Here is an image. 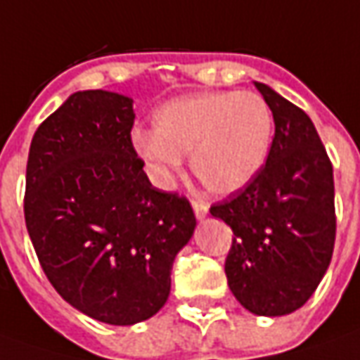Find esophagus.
<instances>
[{
	"label": "esophagus",
	"mask_w": 360,
	"mask_h": 360,
	"mask_svg": "<svg viewBox=\"0 0 360 360\" xmlns=\"http://www.w3.org/2000/svg\"><path fill=\"white\" fill-rule=\"evenodd\" d=\"M193 212H195V217H197L199 221H202V219L209 214V207H207L205 202H200V200H195V202H193Z\"/></svg>",
	"instance_id": "1"
}]
</instances>
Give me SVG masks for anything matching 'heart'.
<instances>
[{
    "instance_id": "obj_1",
    "label": "heart",
    "mask_w": 360,
    "mask_h": 360,
    "mask_svg": "<svg viewBox=\"0 0 360 360\" xmlns=\"http://www.w3.org/2000/svg\"><path fill=\"white\" fill-rule=\"evenodd\" d=\"M274 138V116L256 92H199L165 102L138 129L131 146L155 183L167 185L191 171L205 189L226 197L246 189L264 169Z\"/></svg>"
}]
</instances>
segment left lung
Wrapping results in <instances>:
<instances>
[{
  "instance_id": "1",
  "label": "left lung",
  "mask_w": 360,
  "mask_h": 360,
  "mask_svg": "<svg viewBox=\"0 0 360 360\" xmlns=\"http://www.w3.org/2000/svg\"><path fill=\"white\" fill-rule=\"evenodd\" d=\"M272 110L270 155L240 193L211 207L234 232L224 264L244 309L278 317L300 309L329 268L335 244L333 165L309 116L254 82Z\"/></svg>"
}]
</instances>
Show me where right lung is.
Returning a JSON list of instances; mask_svg holds the SVG:
<instances>
[{"label": "right lung", "mask_w": 360, "mask_h": 360, "mask_svg": "<svg viewBox=\"0 0 360 360\" xmlns=\"http://www.w3.org/2000/svg\"><path fill=\"white\" fill-rule=\"evenodd\" d=\"M134 118L129 96L75 92L37 128L27 160L25 224L43 272L65 302L108 325L160 311L197 226L189 200L151 187Z\"/></svg>", "instance_id": "obj_1"}]
</instances>
